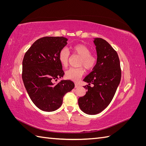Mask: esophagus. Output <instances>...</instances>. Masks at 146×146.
Segmentation results:
<instances>
[{
	"mask_svg": "<svg viewBox=\"0 0 146 146\" xmlns=\"http://www.w3.org/2000/svg\"><path fill=\"white\" fill-rule=\"evenodd\" d=\"M78 87H80V85H79L78 84H77V83L75 84V88H78Z\"/></svg>",
	"mask_w": 146,
	"mask_h": 146,
	"instance_id": "obj_1",
	"label": "esophagus"
}]
</instances>
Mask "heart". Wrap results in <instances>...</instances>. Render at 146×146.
I'll list each match as a JSON object with an SVG mask.
<instances>
[{
    "mask_svg": "<svg viewBox=\"0 0 146 146\" xmlns=\"http://www.w3.org/2000/svg\"><path fill=\"white\" fill-rule=\"evenodd\" d=\"M74 54L81 57L79 64L83 66L86 69L90 70L93 68L96 63V58L93 55L91 54L89 48L83 44H77L72 47ZM58 58L60 62L63 66H66L68 64L69 54L66 48H63L60 51ZM84 74L83 68H71L67 70L65 72L66 77L70 80L77 82L80 80Z\"/></svg>",
    "mask_w": 146,
    "mask_h": 146,
    "instance_id": "b5f03b06",
    "label": "heart"
}]
</instances>
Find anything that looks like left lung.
Listing matches in <instances>:
<instances>
[{
	"instance_id": "obj_1",
	"label": "left lung",
	"mask_w": 146,
	"mask_h": 146,
	"mask_svg": "<svg viewBox=\"0 0 146 146\" xmlns=\"http://www.w3.org/2000/svg\"><path fill=\"white\" fill-rule=\"evenodd\" d=\"M97 62L92 72L83 79L86 94L79 98L78 106L87 114H97L108 107L116 93L121 78V70L117 52L102 38H94ZM94 84L91 87L90 83Z\"/></svg>"
}]
</instances>
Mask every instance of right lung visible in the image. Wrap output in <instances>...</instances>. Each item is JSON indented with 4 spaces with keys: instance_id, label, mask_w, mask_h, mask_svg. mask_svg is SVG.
<instances>
[{
    "instance_id": "1",
    "label": "right lung",
    "mask_w": 146,
    "mask_h": 146,
    "mask_svg": "<svg viewBox=\"0 0 146 146\" xmlns=\"http://www.w3.org/2000/svg\"><path fill=\"white\" fill-rule=\"evenodd\" d=\"M67 41L62 36L39 38L24 55L22 74L24 86L33 104L42 111L51 112L59 108L65 94L75 86L69 80L54 83L64 74L58 55Z\"/></svg>"
}]
</instances>
